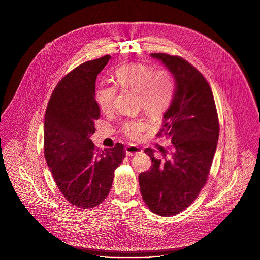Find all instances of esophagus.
<instances>
[{
    "label": "esophagus",
    "instance_id": "34e87169",
    "mask_svg": "<svg viewBox=\"0 0 260 260\" xmlns=\"http://www.w3.org/2000/svg\"><path fill=\"white\" fill-rule=\"evenodd\" d=\"M125 151H126V155H128V156H133V155H135V154L142 153V149H141L140 147L134 146V145L126 146Z\"/></svg>",
    "mask_w": 260,
    "mask_h": 260
}]
</instances>
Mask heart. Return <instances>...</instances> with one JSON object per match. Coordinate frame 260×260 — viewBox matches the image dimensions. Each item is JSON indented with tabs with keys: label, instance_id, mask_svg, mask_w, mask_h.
Segmentation results:
<instances>
[{
	"label": "heart",
	"instance_id": "heart-1",
	"mask_svg": "<svg viewBox=\"0 0 260 260\" xmlns=\"http://www.w3.org/2000/svg\"><path fill=\"white\" fill-rule=\"evenodd\" d=\"M116 84L122 88L137 91V103L149 115L159 116L170 106L173 99L174 83L170 71L166 69L154 72L143 63H127L116 71ZM117 92L115 86H102L95 93L96 103L101 111L108 114L114 109ZM147 128L144 119L137 118L126 121L122 125V132L130 139L136 140Z\"/></svg>",
	"mask_w": 260,
	"mask_h": 260
}]
</instances>
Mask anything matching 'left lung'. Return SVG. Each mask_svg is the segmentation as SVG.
<instances>
[{
	"instance_id": "left-lung-1",
	"label": "left lung",
	"mask_w": 260,
	"mask_h": 260,
	"mask_svg": "<svg viewBox=\"0 0 260 260\" xmlns=\"http://www.w3.org/2000/svg\"><path fill=\"white\" fill-rule=\"evenodd\" d=\"M174 79L172 103L164 115V132L173 145L139 174L145 204L156 215L170 217L185 210L205 185L219 139V120L212 89L203 75L179 56L151 53Z\"/></svg>"
}]
</instances>
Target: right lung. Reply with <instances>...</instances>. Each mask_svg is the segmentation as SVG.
I'll return each instance as SVG.
<instances>
[{
	"label": "right lung",
	"mask_w": 260,
	"mask_h": 260,
	"mask_svg": "<svg viewBox=\"0 0 260 260\" xmlns=\"http://www.w3.org/2000/svg\"><path fill=\"white\" fill-rule=\"evenodd\" d=\"M110 58L87 61L68 74L54 88L45 112V160L60 192L81 209L106 199L114 172L126 155L121 143L100 151L90 140L101 114L95 79Z\"/></svg>",
	"instance_id": "obj_1"
}]
</instances>
